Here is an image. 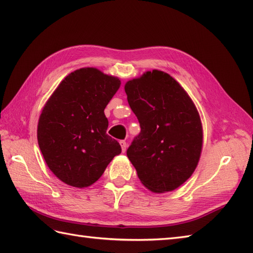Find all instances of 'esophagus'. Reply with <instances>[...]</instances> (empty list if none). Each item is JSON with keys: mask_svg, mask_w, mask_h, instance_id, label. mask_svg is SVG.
<instances>
[{"mask_svg": "<svg viewBox=\"0 0 253 253\" xmlns=\"http://www.w3.org/2000/svg\"><path fill=\"white\" fill-rule=\"evenodd\" d=\"M120 144H121V147H122V151L125 152L126 149H127V142L125 140H121Z\"/></svg>", "mask_w": 253, "mask_h": 253, "instance_id": "esophagus-1", "label": "esophagus"}]
</instances>
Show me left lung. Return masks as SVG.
<instances>
[{
  "mask_svg": "<svg viewBox=\"0 0 253 253\" xmlns=\"http://www.w3.org/2000/svg\"><path fill=\"white\" fill-rule=\"evenodd\" d=\"M125 92L141 128L128 159L149 190H175L200 159L203 133L196 105L173 77L157 69L127 82Z\"/></svg>",
  "mask_w": 253,
  "mask_h": 253,
  "instance_id": "obj_1",
  "label": "left lung"
}]
</instances>
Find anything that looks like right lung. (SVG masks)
Returning a JSON list of instances; mask_svg holds the SVG:
<instances>
[{"label": "right lung", "mask_w": 253, "mask_h": 253, "mask_svg": "<svg viewBox=\"0 0 253 253\" xmlns=\"http://www.w3.org/2000/svg\"><path fill=\"white\" fill-rule=\"evenodd\" d=\"M121 85L93 67L64 78L38 123V143L46 165L66 185L84 188L98 180L122 148L106 133L104 109Z\"/></svg>", "instance_id": "right-lung-1"}]
</instances>
